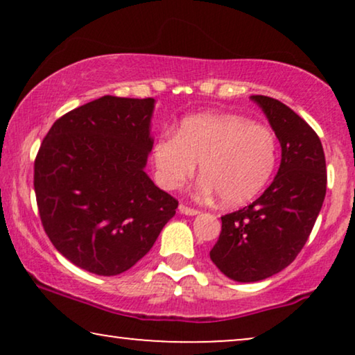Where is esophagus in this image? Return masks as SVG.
I'll list each match as a JSON object with an SVG mask.
<instances>
[{
	"label": "esophagus",
	"mask_w": 355,
	"mask_h": 355,
	"mask_svg": "<svg viewBox=\"0 0 355 355\" xmlns=\"http://www.w3.org/2000/svg\"><path fill=\"white\" fill-rule=\"evenodd\" d=\"M179 211L184 213V215H189V216H192V215H197V213H198L197 208L187 207V205H184V203H181V205H179Z\"/></svg>",
	"instance_id": "obj_1"
}]
</instances>
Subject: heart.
Masks as SVG:
<instances>
[{
  "label": "heart",
  "mask_w": 355,
  "mask_h": 355,
  "mask_svg": "<svg viewBox=\"0 0 355 355\" xmlns=\"http://www.w3.org/2000/svg\"><path fill=\"white\" fill-rule=\"evenodd\" d=\"M157 182L176 191L200 163L203 196L218 193L236 207L259 196L278 163V139L270 128L239 114H197L186 118L176 134H162L152 147Z\"/></svg>",
  "instance_id": "1"
}]
</instances>
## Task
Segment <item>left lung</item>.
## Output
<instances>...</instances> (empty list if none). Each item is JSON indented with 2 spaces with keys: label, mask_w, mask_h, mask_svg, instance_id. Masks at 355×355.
Instances as JSON below:
<instances>
[{
  "label": "left lung",
  "mask_w": 355,
  "mask_h": 355,
  "mask_svg": "<svg viewBox=\"0 0 355 355\" xmlns=\"http://www.w3.org/2000/svg\"><path fill=\"white\" fill-rule=\"evenodd\" d=\"M281 144L270 187L249 207L221 216L210 259L227 278L254 283L291 265L307 242L327 193V163L318 135L289 106L252 95Z\"/></svg>",
  "instance_id": "8db88e82"
}]
</instances>
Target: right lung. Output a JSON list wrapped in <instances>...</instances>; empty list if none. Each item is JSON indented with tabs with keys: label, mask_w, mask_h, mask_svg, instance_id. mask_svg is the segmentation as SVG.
Wrapping results in <instances>:
<instances>
[{
	"label": "right lung",
	"mask_w": 355,
	"mask_h": 355,
	"mask_svg": "<svg viewBox=\"0 0 355 355\" xmlns=\"http://www.w3.org/2000/svg\"><path fill=\"white\" fill-rule=\"evenodd\" d=\"M153 98L105 95L55 121L33 164L37 207L56 250L100 276L148 254L178 200L144 168Z\"/></svg>",
	"instance_id": "obj_1"
}]
</instances>
